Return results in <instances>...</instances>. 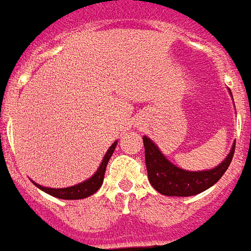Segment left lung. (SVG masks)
Instances as JSON below:
<instances>
[{
    "label": "left lung",
    "mask_w": 251,
    "mask_h": 251,
    "mask_svg": "<svg viewBox=\"0 0 251 251\" xmlns=\"http://www.w3.org/2000/svg\"><path fill=\"white\" fill-rule=\"evenodd\" d=\"M143 145L149 181L155 191L165 196H195L208 189L216 184L228 169L235 151V146H232L227 158L215 169L204 172H188L169 162L157 146L146 136L143 138Z\"/></svg>",
    "instance_id": "1"
}]
</instances>
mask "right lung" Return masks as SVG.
<instances>
[{
	"mask_svg": "<svg viewBox=\"0 0 251 251\" xmlns=\"http://www.w3.org/2000/svg\"><path fill=\"white\" fill-rule=\"evenodd\" d=\"M117 142H115L113 145L109 147V150L106 151L105 157L101 162L100 168L96 172L92 178H89L88 181H83L81 184L74 186H69V188H62V189H54V188H44L42 185H35L42 189L46 193H49L51 196L58 197V199H63V200H79V199H85V197L93 195L96 192L100 189V186L102 185V181H104V174H105L106 163L109 161V158L112 157L113 151H115V147H116Z\"/></svg>",
	"mask_w": 251,
	"mask_h": 251,
	"instance_id": "add662e5",
	"label": "right lung"
}]
</instances>
